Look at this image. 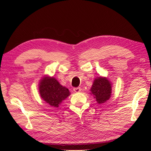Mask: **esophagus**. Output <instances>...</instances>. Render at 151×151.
<instances>
[{
	"label": "esophagus",
	"instance_id": "obj_1",
	"mask_svg": "<svg viewBox=\"0 0 151 151\" xmlns=\"http://www.w3.org/2000/svg\"><path fill=\"white\" fill-rule=\"evenodd\" d=\"M73 91L75 93H79L81 91V88H75L73 89Z\"/></svg>",
	"mask_w": 151,
	"mask_h": 151
}]
</instances>
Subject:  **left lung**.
<instances>
[{"label": "left lung", "mask_w": 151, "mask_h": 151, "mask_svg": "<svg viewBox=\"0 0 151 151\" xmlns=\"http://www.w3.org/2000/svg\"><path fill=\"white\" fill-rule=\"evenodd\" d=\"M112 84L108 78L99 76L95 78L90 89V94L93 96L96 101L102 104L111 97Z\"/></svg>", "instance_id": "left-lung-1"}]
</instances>
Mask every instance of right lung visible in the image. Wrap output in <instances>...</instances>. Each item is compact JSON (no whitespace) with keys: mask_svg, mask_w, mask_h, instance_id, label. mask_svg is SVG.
<instances>
[{"mask_svg":"<svg viewBox=\"0 0 151 151\" xmlns=\"http://www.w3.org/2000/svg\"><path fill=\"white\" fill-rule=\"evenodd\" d=\"M38 88L41 98L52 107L58 108L70 95L69 89L61 85L53 76H43Z\"/></svg>","mask_w":151,"mask_h":151,"instance_id":"add662e5","label":"right lung"}]
</instances>
